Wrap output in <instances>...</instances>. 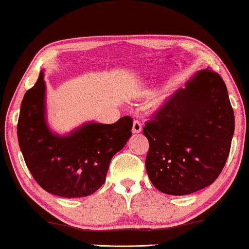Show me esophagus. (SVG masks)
Returning a JSON list of instances; mask_svg holds the SVG:
<instances>
[{
    "label": "esophagus",
    "instance_id": "obj_1",
    "mask_svg": "<svg viewBox=\"0 0 249 249\" xmlns=\"http://www.w3.org/2000/svg\"><path fill=\"white\" fill-rule=\"evenodd\" d=\"M142 123L139 120H135L134 122H133V133H140L141 131H142Z\"/></svg>",
    "mask_w": 249,
    "mask_h": 249
}]
</instances>
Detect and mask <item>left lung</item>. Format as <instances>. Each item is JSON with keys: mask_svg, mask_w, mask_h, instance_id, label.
Here are the masks:
<instances>
[{"mask_svg": "<svg viewBox=\"0 0 249 249\" xmlns=\"http://www.w3.org/2000/svg\"><path fill=\"white\" fill-rule=\"evenodd\" d=\"M235 116L219 73L200 70L168 97L143 127L145 168L163 194L184 196L219 177L231 151Z\"/></svg>", "mask_w": 249, "mask_h": 249, "instance_id": "obj_1", "label": "left lung"}]
</instances>
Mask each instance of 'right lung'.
<instances>
[{
  "label": "right lung",
  "instance_id": "add662e5",
  "mask_svg": "<svg viewBox=\"0 0 249 249\" xmlns=\"http://www.w3.org/2000/svg\"><path fill=\"white\" fill-rule=\"evenodd\" d=\"M43 72L22 99L18 141L33 179L50 194L64 198L92 195L106 180L109 163L132 136L133 120L114 124H85L68 136L50 132L44 117Z\"/></svg>",
  "mask_w": 249,
  "mask_h": 249
}]
</instances>
